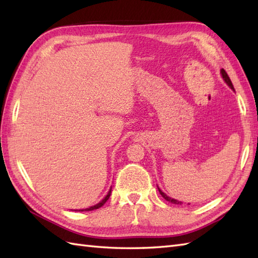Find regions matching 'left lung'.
<instances>
[{
  "label": "left lung",
  "mask_w": 258,
  "mask_h": 258,
  "mask_svg": "<svg viewBox=\"0 0 258 258\" xmlns=\"http://www.w3.org/2000/svg\"><path fill=\"white\" fill-rule=\"evenodd\" d=\"M221 74H222V76H223L224 81L226 82V84L234 91V86H233V84H232V81H231V79L228 78V75H227V73L225 72V70L222 69V70H221ZM158 191H160V194H161L167 202H171V203H173V204H177V205L182 204V202H179V201H177V200H174V199H171V197L167 196V195H166L165 193H164V191H162L160 188H158Z\"/></svg>",
  "instance_id": "left-lung-1"
}]
</instances>
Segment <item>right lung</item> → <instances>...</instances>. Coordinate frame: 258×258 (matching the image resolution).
<instances>
[{"label":"right lung","instance_id":"add662e5","mask_svg":"<svg viewBox=\"0 0 258 258\" xmlns=\"http://www.w3.org/2000/svg\"><path fill=\"white\" fill-rule=\"evenodd\" d=\"M111 191H112V189H109V191L107 193V195L104 197V199L98 203V204H96V205H94V206H91V207H89V208H85V210H80L81 212H87V211H94V210H97V208H100V207H102L104 204H105L106 203V201L109 199V196H111Z\"/></svg>","mask_w":258,"mask_h":258}]
</instances>
